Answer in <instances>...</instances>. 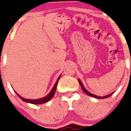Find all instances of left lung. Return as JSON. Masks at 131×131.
Returning <instances> with one entry per match:
<instances>
[{"label":"left lung","mask_w":131,"mask_h":131,"mask_svg":"<svg viewBox=\"0 0 131 131\" xmlns=\"http://www.w3.org/2000/svg\"><path fill=\"white\" fill-rule=\"evenodd\" d=\"M78 81H79V84H80V85H81V88H82V91L84 92V93H85V94H86L87 95H88L91 96V97H95V98H97V99H106V98H108V97H109L110 96H111L113 94H110V95H106V96H104V97H99V96H97V95H94V94H91V93L87 91V90L84 88V87L83 84H82V82H81V81L79 80V79Z\"/></svg>","instance_id":"obj_1"}]
</instances>
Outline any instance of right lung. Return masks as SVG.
<instances>
[{
    "mask_svg": "<svg viewBox=\"0 0 131 131\" xmlns=\"http://www.w3.org/2000/svg\"><path fill=\"white\" fill-rule=\"evenodd\" d=\"M60 78V76L58 78V80H57V82L55 83V85H54L53 89H52V91H50V92L49 93V94H48L46 97H44V98L40 99H37V100H29V99H25L23 98V97H21V96H19V95L16 92H15V93L18 95V96L19 98L21 99L22 100H23L24 102H28V103H32V104H42V103H46V102H49V100H50L51 99H52V97H53V95H55V90H56V88H57V83H58V81L59 80Z\"/></svg>",
    "mask_w": 131,
    "mask_h": 131,
    "instance_id": "right-lung-1",
    "label": "right lung"
}]
</instances>
